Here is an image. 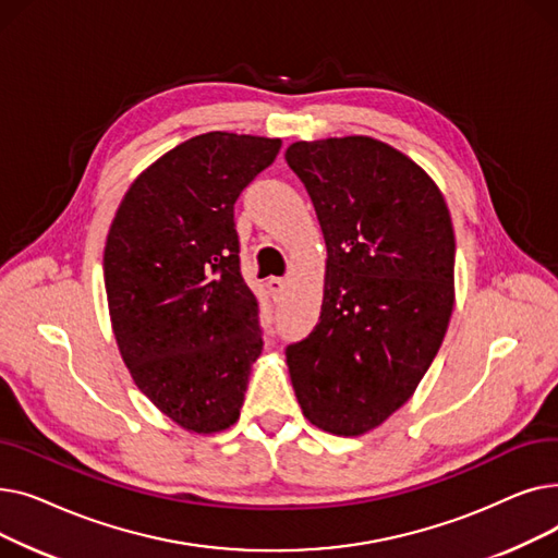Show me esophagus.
Instances as JSON below:
<instances>
[{"label": "esophagus", "instance_id": "esophagus-1", "mask_svg": "<svg viewBox=\"0 0 558 558\" xmlns=\"http://www.w3.org/2000/svg\"><path fill=\"white\" fill-rule=\"evenodd\" d=\"M269 289H271L274 299H280L284 294V289H287V278H271Z\"/></svg>", "mask_w": 558, "mask_h": 558}]
</instances>
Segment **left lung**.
I'll return each instance as SVG.
<instances>
[{
	"mask_svg": "<svg viewBox=\"0 0 558 558\" xmlns=\"http://www.w3.org/2000/svg\"><path fill=\"white\" fill-rule=\"evenodd\" d=\"M328 246L316 328L287 345L305 418L357 436L409 400L448 330L454 230L444 194L393 146L364 135L294 142Z\"/></svg>",
	"mask_w": 558,
	"mask_h": 558,
	"instance_id": "1",
	"label": "left lung"
}]
</instances>
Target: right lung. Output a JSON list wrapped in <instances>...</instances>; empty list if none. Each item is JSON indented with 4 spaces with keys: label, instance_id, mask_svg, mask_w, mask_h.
I'll use <instances>...</instances> for the list:
<instances>
[{
    "label": "right lung",
    "instance_id": "add662e5",
    "mask_svg": "<svg viewBox=\"0 0 558 558\" xmlns=\"http://www.w3.org/2000/svg\"><path fill=\"white\" fill-rule=\"evenodd\" d=\"M280 144L223 131L179 144L140 173L108 232L104 278L120 353L137 389L196 434L240 418L262 353L234 201Z\"/></svg>",
    "mask_w": 558,
    "mask_h": 558
}]
</instances>
